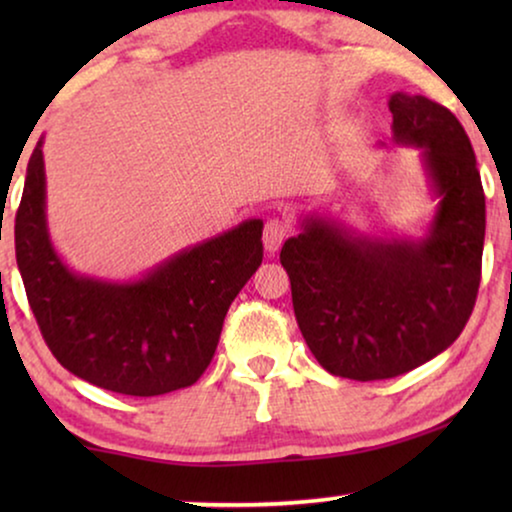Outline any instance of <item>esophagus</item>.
<instances>
[{
  "label": "esophagus",
  "instance_id": "34e87169",
  "mask_svg": "<svg viewBox=\"0 0 512 512\" xmlns=\"http://www.w3.org/2000/svg\"><path fill=\"white\" fill-rule=\"evenodd\" d=\"M289 233H291L289 221L270 219L268 223H265V228H263V244H265V249H268L270 254H275V251L282 247V242L286 240V237H289Z\"/></svg>",
  "mask_w": 512,
  "mask_h": 512
}]
</instances>
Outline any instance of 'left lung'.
<instances>
[{
	"mask_svg": "<svg viewBox=\"0 0 512 512\" xmlns=\"http://www.w3.org/2000/svg\"><path fill=\"white\" fill-rule=\"evenodd\" d=\"M394 142L417 146L438 209L422 240H377L319 216L284 242L300 333L321 366L387 380L445 352L478 298L485 191L457 116L424 95L394 93Z\"/></svg>",
	"mask_w": 512,
	"mask_h": 512,
	"instance_id": "left-lung-1",
	"label": "left lung"
}]
</instances>
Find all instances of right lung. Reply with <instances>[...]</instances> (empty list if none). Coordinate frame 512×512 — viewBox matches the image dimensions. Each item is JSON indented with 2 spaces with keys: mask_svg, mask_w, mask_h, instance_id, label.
I'll list each match as a JSON object with an SVG mask.
<instances>
[{
  "mask_svg": "<svg viewBox=\"0 0 512 512\" xmlns=\"http://www.w3.org/2000/svg\"><path fill=\"white\" fill-rule=\"evenodd\" d=\"M41 144L16 212V261L48 349L69 373L116 394L191 387L212 361L230 303L263 261V221L179 251L137 282L81 277L48 237Z\"/></svg>",
  "mask_w": 512,
  "mask_h": 512,
  "instance_id": "right-lung-1",
  "label": "right lung"
}]
</instances>
